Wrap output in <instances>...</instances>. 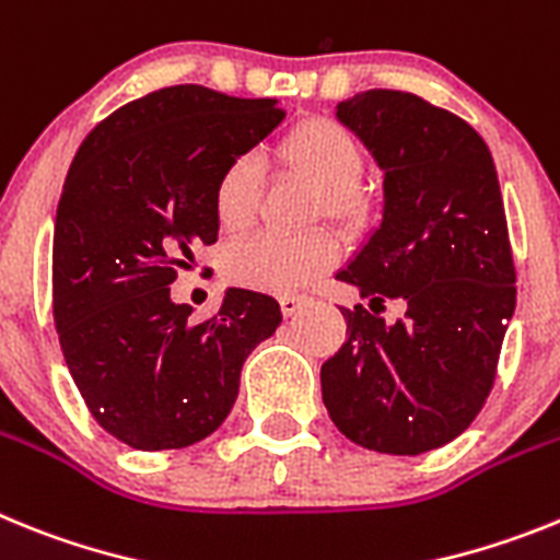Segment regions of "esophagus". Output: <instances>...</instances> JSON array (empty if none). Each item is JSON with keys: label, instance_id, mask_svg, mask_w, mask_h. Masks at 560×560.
<instances>
[{"label": "esophagus", "instance_id": "obj_1", "mask_svg": "<svg viewBox=\"0 0 560 560\" xmlns=\"http://www.w3.org/2000/svg\"><path fill=\"white\" fill-rule=\"evenodd\" d=\"M279 304H281V313H284L287 318H290V315L299 313L301 307H307L310 299H307V295H299V293H284L279 299Z\"/></svg>", "mask_w": 560, "mask_h": 560}]
</instances>
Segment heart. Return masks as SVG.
Returning <instances> with one entry per match:
<instances>
[{"mask_svg": "<svg viewBox=\"0 0 560 560\" xmlns=\"http://www.w3.org/2000/svg\"><path fill=\"white\" fill-rule=\"evenodd\" d=\"M281 163L320 186L318 213L340 222H363L369 217L366 191L358 186L363 174V149L347 126L332 118H304L284 132L276 145ZM259 208V168L250 158H233L213 183V213L222 231L242 233L256 220ZM343 245L332 231L304 236L259 233L225 250V276L253 290H299L332 270Z\"/></svg>", "mask_w": 560, "mask_h": 560, "instance_id": "1", "label": "heart"}]
</instances>
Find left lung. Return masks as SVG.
Instances as JSON below:
<instances>
[{"mask_svg":"<svg viewBox=\"0 0 560 560\" xmlns=\"http://www.w3.org/2000/svg\"><path fill=\"white\" fill-rule=\"evenodd\" d=\"M338 120L386 177L381 228L335 279L372 310L400 299L406 315L340 307L347 340L320 366L324 406L354 445L417 456L456 440L493 388L515 310L499 177L474 126L411 92H358Z\"/></svg>","mask_w":560,"mask_h":560,"instance_id":"left-lung-1","label":"left lung"}]
</instances>
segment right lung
<instances>
[{
    "instance_id": "obj_1",
    "label": "right lung",
    "mask_w": 560,
    "mask_h": 560,
    "mask_svg": "<svg viewBox=\"0 0 560 560\" xmlns=\"http://www.w3.org/2000/svg\"><path fill=\"white\" fill-rule=\"evenodd\" d=\"M284 118L273 98L177 84L129 101L78 149L52 236V320L67 369L106 434L188 448L231 415L247 354L281 324L273 295L231 287L194 320L172 284L213 245V183Z\"/></svg>"
}]
</instances>
